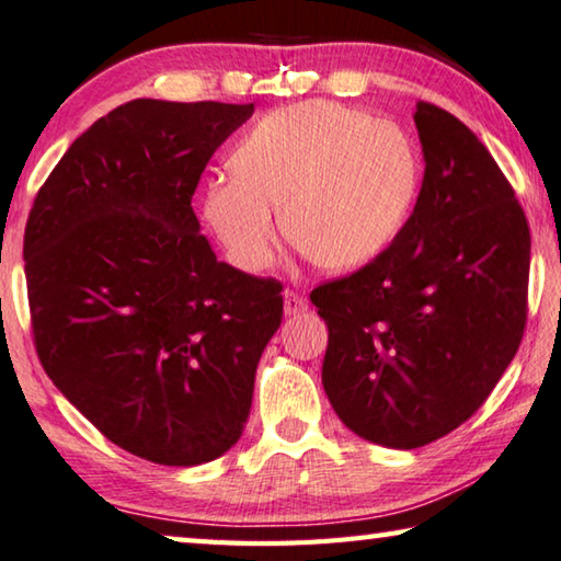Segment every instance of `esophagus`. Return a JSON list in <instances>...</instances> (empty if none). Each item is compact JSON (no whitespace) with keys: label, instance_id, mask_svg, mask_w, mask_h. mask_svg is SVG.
Instances as JSON below:
<instances>
[{"label":"esophagus","instance_id":"34e87169","mask_svg":"<svg viewBox=\"0 0 561 561\" xmlns=\"http://www.w3.org/2000/svg\"><path fill=\"white\" fill-rule=\"evenodd\" d=\"M301 312H307V301L301 299L295 291H284V314L287 317H297Z\"/></svg>","mask_w":561,"mask_h":561}]
</instances>
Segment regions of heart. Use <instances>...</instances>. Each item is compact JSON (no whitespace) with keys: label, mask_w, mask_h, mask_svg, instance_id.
Masks as SVG:
<instances>
[{"label":"heart","mask_w":561,"mask_h":561,"mask_svg":"<svg viewBox=\"0 0 561 561\" xmlns=\"http://www.w3.org/2000/svg\"><path fill=\"white\" fill-rule=\"evenodd\" d=\"M232 167L204 186V217L244 272L272 262L277 204L284 234L319 270H359L402 232L422 180L402 127L327 100L264 114Z\"/></svg>","instance_id":"1"}]
</instances>
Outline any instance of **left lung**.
Segmentation results:
<instances>
[{
	"mask_svg": "<svg viewBox=\"0 0 561 561\" xmlns=\"http://www.w3.org/2000/svg\"><path fill=\"white\" fill-rule=\"evenodd\" d=\"M424 180L399 237L322 284V385L362 439L416 449L467 422L519 350L531 237L494 157L467 124L420 102Z\"/></svg>",
	"mask_w": 561,
	"mask_h": 561,
	"instance_id": "obj_1",
	"label": "left lung"
}]
</instances>
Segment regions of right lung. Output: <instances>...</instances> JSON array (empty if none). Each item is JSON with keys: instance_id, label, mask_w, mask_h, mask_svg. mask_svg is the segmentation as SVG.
I'll return each instance as SVG.
<instances>
[{"instance_id": "add662e5", "label": "right lung", "mask_w": 561, "mask_h": 561, "mask_svg": "<svg viewBox=\"0 0 561 561\" xmlns=\"http://www.w3.org/2000/svg\"><path fill=\"white\" fill-rule=\"evenodd\" d=\"M254 104L135 100L72 141L24 232L34 344L106 439L169 467L232 449L282 284L219 262L192 209Z\"/></svg>"}]
</instances>
